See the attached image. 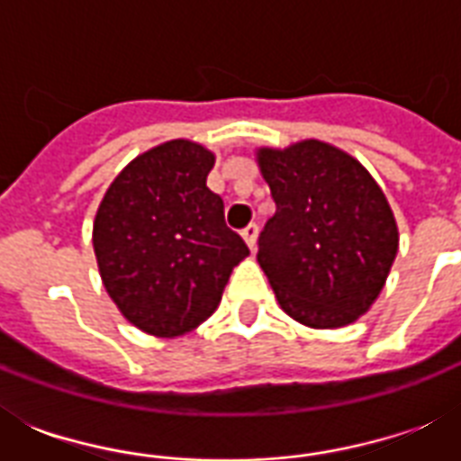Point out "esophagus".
<instances>
[{
  "label": "esophagus",
  "mask_w": 461,
  "mask_h": 461,
  "mask_svg": "<svg viewBox=\"0 0 461 461\" xmlns=\"http://www.w3.org/2000/svg\"><path fill=\"white\" fill-rule=\"evenodd\" d=\"M241 237H244L246 246H249L251 251H256V241H258V224H249V227H244V230H241Z\"/></svg>",
  "instance_id": "34e87169"
}]
</instances>
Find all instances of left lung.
Listing matches in <instances>:
<instances>
[{"label": "left lung", "instance_id": "1", "mask_svg": "<svg viewBox=\"0 0 461 461\" xmlns=\"http://www.w3.org/2000/svg\"><path fill=\"white\" fill-rule=\"evenodd\" d=\"M275 198L258 263L282 311L313 330L351 325L383 292L400 231L383 188L325 140L256 148Z\"/></svg>", "mask_w": 461, "mask_h": 461}]
</instances>
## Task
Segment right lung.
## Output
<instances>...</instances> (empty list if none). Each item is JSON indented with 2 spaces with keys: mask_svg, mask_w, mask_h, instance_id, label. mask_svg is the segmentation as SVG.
Listing matches in <instances>:
<instances>
[{
  "mask_svg": "<svg viewBox=\"0 0 461 461\" xmlns=\"http://www.w3.org/2000/svg\"><path fill=\"white\" fill-rule=\"evenodd\" d=\"M215 153L188 139L150 148L117 174L93 222L100 277L119 313L153 337L186 335L215 313L249 246L208 188Z\"/></svg>",
  "mask_w": 461,
  "mask_h": 461,
  "instance_id": "obj_1",
  "label": "right lung"
}]
</instances>
